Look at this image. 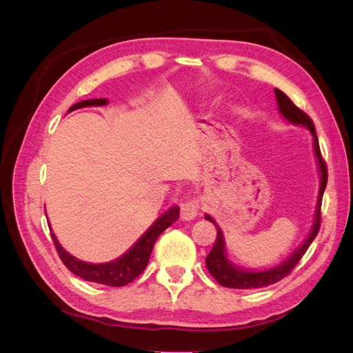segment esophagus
I'll return each instance as SVG.
<instances>
[{"mask_svg":"<svg viewBox=\"0 0 353 353\" xmlns=\"http://www.w3.org/2000/svg\"><path fill=\"white\" fill-rule=\"evenodd\" d=\"M200 212V200L192 197L190 200H186L185 203H182L181 206V216L182 220H192L194 216H197Z\"/></svg>","mask_w":353,"mask_h":353,"instance_id":"1","label":"esophagus"}]
</instances>
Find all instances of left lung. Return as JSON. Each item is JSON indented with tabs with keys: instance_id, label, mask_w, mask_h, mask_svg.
<instances>
[{
	"instance_id": "left-lung-1",
	"label": "left lung",
	"mask_w": 353,
	"mask_h": 353,
	"mask_svg": "<svg viewBox=\"0 0 353 353\" xmlns=\"http://www.w3.org/2000/svg\"><path fill=\"white\" fill-rule=\"evenodd\" d=\"M274 94H276L277 104H279L281 114L292 124H302L305 127H308V130L314 137V148H316L319 167H320V172H321L316 219H314V226H312L311 234L308 238L305 239V243L302 244L301 249L294 252V254H292V256L287 262H283V264H281L279 267L264 270V272H245V270H239V268L232 265L226 258V253H224L223 234H221L220 228L216 226L215 244L206 258V267L209 270V273L215 277V281L220 285H223V287H228V288H238V290L262 288V287H267V285L279 282L281 279H283L285 276H288L292 272V268L299 264V261L302 259L305 252L308 250V247L311 245L314 238L317 236L319 230H320L321 197H323V192H325L326 183H327V168H326V162L323 159V156H321V152H320L319 138L316 134V127H314L312 119L306 115L302 109H299L296 104L290 100V97L287 94H283L281 89H274ZM206 220L212 221L215 224V221L209 215H206Z\"/></svg>"
}]
</instances>
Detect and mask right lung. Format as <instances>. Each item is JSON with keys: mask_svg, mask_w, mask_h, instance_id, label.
I'll use <instances>...</instances> for the list:
<instances>
[{"mask_svg": "<svg viewBox=\"0 0 353 353\" xmlns=\"http://www.w3.org/2000/svg\"><path fill=\"white\" fill-rule=\"evenodd\" d=\"M104 104H108V99L83 100L71 106L68 112L80 109V108H86V106H104ZM177 219H179V208L174 206L171 208L168 212H165L159 220H156L153 223V226L138 239V243L134 244L129 252L124 253L121 258H118L112 262H106V264H88V262L79 261L74 256H71V254L66 250H63V247L59 244L56 235L52 234V230L50 232H51L52 243L56 245L59 256H61L65 267L68 268L70 272H72L76 276L89 282L109 285V287H124V285L130 283L133 279H137V277L144 272L157 236H159L165 229L170 228L172 223L177 221Z\"/></svg>", "mask_w": 353, "mask_h": 353, "instance_id": "add662e5", "label": "right lung"}]
</instances>
